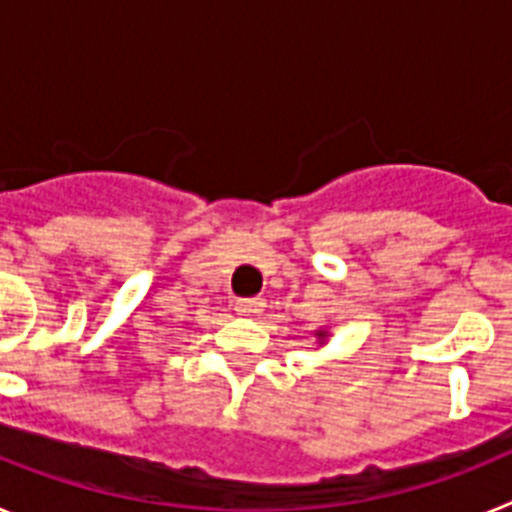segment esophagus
I'll return each instance as SVG.
<instances>
[{
  "mask_svg": "<svg viewBox=\"0 0 512 512\" xmlns=\"http://www.w3.org/2000/svg\"><path fill=\"white\" fill-rule=\"evenodd\" d=\"M233 310L238 312V315H243V318H253V315H259V312L264 310V300H261V297H251V300H235Z\"/></svg>",
  "mask_w": 512,
  "mask_h": 512,
  "instance_id": "esophagus-1",
  "label": "esophagus"
}]
</instances>
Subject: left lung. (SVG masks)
Here are the masks:
<instances>
[{
    "label": "left lung",
    "mask_w": 512,
    "mask_h": 512,
    "mask_svg": "<svg viewBox=\"0 0 512 512\" xmlns=\"http://www.w3.org/2000/svg\"><path fill=\"white\" fill-rule=\"evenodd\" d=\"M315 338H318V343H325L328 341V330H323V328L315 330Z\"/></svg>",
    "instance_id": "left-lung-1"
}]
</instances>
